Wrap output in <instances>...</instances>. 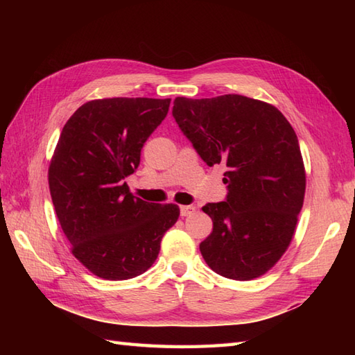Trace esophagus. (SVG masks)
Masks as SVG:
<instances>
[{
  "label": "esophagus",
  "mask_w": 355,
  "mask_h": 355,
  "mask_svg": "<svg viewBox=\"0 0 355 355\" xmlns=\"http://www.w3.org/2000/svg\"><path fill=\"white\" fill-rule=\"evenodd\" d=\"M193 212H195L193 206H182V207H180V215H182V216H189Z\"/></svg>",
  "instance_id": "obj_1"
}]
</instances>
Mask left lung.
<instances>
[{"label":"left lung","instance_id":"obj_1","mask_svg":"<svg viewBox=\"0 0 355 355\" xmlns=\"http://www.w3.org/2000/svg\"><path fill=\"white\" fill-rule=\"evenodd\" d=\"M172 116L202 162L227 168L225 200L202 207L214 221L202 258L224 277H259L290 245L304 205L296 132L273 105L239 94L177 97Z\"/></svg>","mask_w":355,"mask_h":355}]
</instances>
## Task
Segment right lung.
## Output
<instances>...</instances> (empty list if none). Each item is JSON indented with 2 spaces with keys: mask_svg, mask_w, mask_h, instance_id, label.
Segmentation results:
<instances>
[{
  "mask_svg": "<svg viewBox=\"0 0 355 355\" xmlns=\"http://www.w3.org/2000/svg\"><path fill=\"white\" fill-rule=\"evenodd\" d=\"M169 103L149 97L92 101L62 128L49 168L51 201L74 258L102 279L145 273L178 220L177 205L143 201L125 182Z\"/></svg>",
  "mask_w": 355,
  "mask_h": 355,
  "instance_id": "add662e5",
  "label": "right lung"
}]
</instances>
